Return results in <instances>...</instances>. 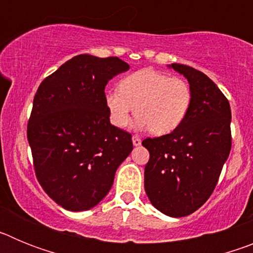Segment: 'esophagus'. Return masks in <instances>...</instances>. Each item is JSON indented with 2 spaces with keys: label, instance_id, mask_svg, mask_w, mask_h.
Returning a JSON list of instances; mask_svg holds the SVG:
<instances>
[{
  "label": "esophagus",
  "instance_id": "esophagus-1",
  "mask_svg": "<svg viewBox=\"0 0 253 253\" xmlns=\"http://www.w3.org/2000/svg\"><path fill=\"white\" fill-rule=\"evenodd\" d=\"M131 140H133V144L135 147H138V146H140V143H142V139H140L139 137H138V135H133V138H131Z\"/></svg>",
  "mask_w": 253,
  "mask_h": 253
}]
</instances>
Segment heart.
<instances>
[{"label":"heart","instance_id":"1","mask_svg":"<svg viewBox=\"0 0 253 253\" xmlns=\"http://www.w3.org/2000/svg\"><path fill=\"white\" fill-rule=\"evenodd\" d=\"M191 101L193 92L185 80L152 68L125 76L119 90L107 91L105 95L115 126H128L135 107L139 128H149L156 135L176 130L186 119Z\"/></svg>","mask_w":253,"mask_h":253}]
</instances>
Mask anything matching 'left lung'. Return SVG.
Returning <instances> with one entry per match:
<instances>
[{
  "label": "left lung",
  "mask_w": 253,
  "mask_h": 253,
  "mask_svg": "<svg viewBox=\"0 0 253 253\" xmlns=\"http://www.w3.org/2000/svg\"><path fill=\"white\" fill-rule=\"evenodd\" d=\"M193 101L184 123L172 133L142 142L149 152L144 189L152 205L173 218L194 213L214 191L232 147L231 106L207 75L185 64Z\"/></svg>",
  "instance_id": "obj_1"
}]
</instances>
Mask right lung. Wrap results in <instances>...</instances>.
Listing matches in <instances>:
<instances>
[{
	"instance_id": "right-lung-1",
	"label": "right lung",
	"mask_w": 253,
	"mask_h": 253,
	"mask_svg": "<svg viewBox=\"0 0 253 253\" xmlns=\"http://www.w3.org/2000/svg\"><path fill=\"white\" fill-rule=\"evenodd\" d=\"M129 64L80 54L40 84L28 123L35 175L58 205L88 210L110 191L131 134L110 124L105 86Z\"/></svg>"
}]
</instances>
